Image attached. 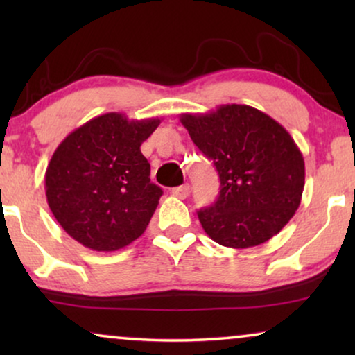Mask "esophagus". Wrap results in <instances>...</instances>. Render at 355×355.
I'll use <instances>...</instances> for the list:
<instances>
[{"mask_svg":"<svg viewBox=\"0 0 355 355\" xmlns=\"http://www.w3.org/2000/svg\"><path fill=\"white\" fill-rule=\"evenodd\" d=\"M189 192H191V186H189V184H182V186L174 187L171 191L173 196L178 198H186L189 196Z\"/></svg>","mask_w":355,"mask_h":355,"instance_id":"34e87169","label":"esophagus"}]
</instances>
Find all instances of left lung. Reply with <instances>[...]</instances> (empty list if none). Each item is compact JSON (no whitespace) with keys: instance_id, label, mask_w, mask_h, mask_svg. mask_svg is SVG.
Instances as JSON below:
<instances>
[{"instance_id":"obj_1","label":"left lung","mask_w":355,"mask_h":355,"mask_svg":"<svg viewBox=\"0 0 355 355\" xmlns=\"http://www.w3.org/2000/svg\"><path fill=\"white\" fill-rule=\"evenodd\" d=\"M181 123L220 176L216 202L197 211L207 234L232 249L278 234L299 208L305 182L302 153L288 130L247 105L186 113Z\"/></svg>"}]
</instances>
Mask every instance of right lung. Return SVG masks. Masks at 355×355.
<instances>
[{
  "label": "right lung",
  "mask_w": 355,
  "mask_h": 355,
  "mask_svg": "<svg viewBox=\"0 0 355 355\" xmlns=\"http://www.w3.org/2000/svg\"><path fill=\"white\" fill-rule=\"evenodd\" d=\"M158 124V118L129 121L106 113L58 145L45 173L46 200L72 239L113 252L144 234L163 191L150 182L140 145Z\"/></svg>",
  "instance_id": "add662e5"
}]
</instances>
